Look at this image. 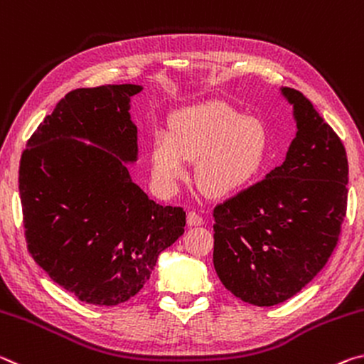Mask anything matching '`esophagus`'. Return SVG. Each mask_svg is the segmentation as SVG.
<instances>
[{"label": "esophagus", "mask_w": 364, "mask_h": 364, "mask_svg": "<svg viewBox=\"0 0 364 364\" xmlns=\"http://www.w3.org/2000/svg\"><path fill=\"white\" fill-rule=\"evenodd\" d=\"M187 223H188V225H201L203 224V218H201L198 213L190 211L187 214Z\"/></svg>", "instance_id": "obj_1"}]
</instances>
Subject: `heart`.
<instances>
[{"instance_id": "b5f03b06", "label": "heart", "mask_w": 364, "mask_h": 364, "mask_svg": "<svg viewBox=\"0 0 364 364\" xmlns=\"http://www.w3.org/2000/svg\"><path fill=\"white\" fill-rule=\"evenodd\" d=\"M267 134L263 124L218 101L177 111L171 129L151 139L153 182L171 193L196 159L198 186L211 196H229L252 183L263 169Z\"/></svg>"}]
</instances>
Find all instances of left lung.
Here are the masks:
<instances>
[{"mask_svg":"<svg viewBox=\"0 0 364 364\" xmlns=\"http://www.w3.org/2000/svg\"><path fill=\"white\" fill-rule=\"evenodd\" d=\"M296 136L284 163L213 210V263L224 287L256 306L299 294L326 266L347 214L348 161L342 140L301 92Z\"/></svg>","mask_w":364,"mask_h":364,"instance_id":"left-lung-1","label":"left lung"}]
</instances>
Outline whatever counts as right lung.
<instances>
[{
  "label": "right lung",
  "mask_w": 364,
  "mask_h": 364,
  "mask_svg": "<svg viewBox=\"0 0 364 364\" xmlns=\"http://www.w3.org/2000/svg\"><path fill=\"white\" fill-rule=\"evenodd\" d=\"M139 92L132 83L69 92L21 158L28 253L56 284L97 306L139 294L186 225L181 206L154 203L124 164L136 159L129 103Z\"/></svg>",
  "instance_id": "1"
}]
</instances>
